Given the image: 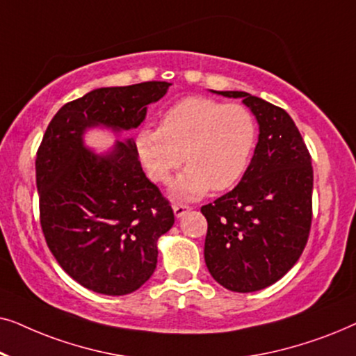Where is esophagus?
Segmentation results:
<instances>
[{"mask_svg": "<svg viewBox=\"0 0 356 356\" xmlns=\"http://www.w3.org/2000/svg\"><path fill=\"white\" fill-rule=\"evenodd\" d=\"M191 211V207L189 206H184V204H175L173 206V213H175V217H183L184 213L186 212H189Z\"/></svg>", "mask_w": 356, "mask_h": 356, "instance_id": "obj_1", "label": "esophagus"}]
</instances>
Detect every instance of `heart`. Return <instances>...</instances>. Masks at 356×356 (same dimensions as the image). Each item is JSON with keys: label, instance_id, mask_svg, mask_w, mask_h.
<instances>
[{"label": "heart", "instance_id": "heart-1", "mask_svg": "<svg viewBox=\"0 0 356 356\" xmlns=\"http://www.w3.org/2000/svg\"><path fill=\"white\" fill-rule=\"evenodd\" d=\"M256 139V120L246 106L184 97L160 115L159 129L139 131L136 149L155 183H167L184 160L188 168L170 193L196 201L211 188L223 191L240 181L250 167Z\"/></svg>", "mask_w": 356, "mask_h": 356}]
</instances>
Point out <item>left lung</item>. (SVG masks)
Listing matches in <instances>:
<instances>
[{"label": "left lung", "instance_id": "8db88e82", "mask_svg": "<svg viewBox=\"0 0 356 356\" xmlns=\"http://www.w3.org/2000/svg\"><path fill=\"white\" fill-rule=\"evenodd\" d=\"M212 92L241 99L259 124L241 181L201 207L209 272L227 290L250 293L282 279L305 250L313 218L311 155L285 110L248 92Z\"/></svg>", "mask_w": 356, "mask_h": 356}]
</instances>
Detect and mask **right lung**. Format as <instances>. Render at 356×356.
<instances>
[{
	"instance_id": "1",
	"label": "right lung",
	"mask_w": 356,
	"mask_h": 356,
	"mask_svg": "<svg viewBox=\"0 0 356 356\" xmlns=\"http://www.w3.org/2000/svg\"><path fill=\"white\" fill-rule=\"evenodd\" d=\"M168 82L102 87L63 105L37 152L40 223L58 264L102 295H128L157 267V241L175 223L173 209L149 181L133 139L97 154L87 129L120 136L134 129Z\"/></svg>"
}]
</instances>
